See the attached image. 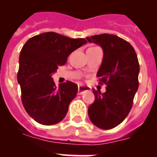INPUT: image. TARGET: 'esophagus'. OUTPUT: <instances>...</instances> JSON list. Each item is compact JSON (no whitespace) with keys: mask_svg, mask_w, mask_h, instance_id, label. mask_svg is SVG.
<instances>
[{"mask_svg":"<svg viewBox=\"0 0 157 157\" xmlns=\"http://www.w3.org/2000/svg\"><path fill=\"white\" fill-rule=\"evenodd\" d=\"M90 90V88L87 86H84L78 85V94H82L85 91Z\"/></svg>","mask_w":157,"mask_h":157,"instance_id":"esophagus-1","label":"esophagus"}]
</instances>
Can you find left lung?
<instances>
[{
  "label": "left lung",
  "mask_w": 157,
  "mask_h": 157,
  "mask_svg": "<svg viewBox=\"0 0 157 157\" xmlns=\"http://www.w3.org/2000/svg\"><path fill=\"white\" fill-rule=\"evenodd\" d=\"M86 39L103 49V60L97 76L99 84L107 86L103 94L93 90L95 100L89 107V117L98 127L109 130L125 120L132 108L139 84L138 56L128 41L114 34H98Z\"/></svg>",
  "instance_id": "8db88e82"
}]
</instances>
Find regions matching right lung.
<instances>
[{"label":"right lung","instance_id":"right-lung-1","mask_svg":"<svg viewBox=\"0 0 157 157\" xmlns=\"http://www.w3.org/2000/svg\"><path fill=\"white\" fill-rule=\"evenodd\" d=\"M86 43L84 38L73 39L46 32L32 37L22 48L17 75L22 102L29 116L40 124H56L66 116L78 86L67 81L57 87L52 75L66 63L73 51Z\"/></svg>","mask_w":157,"mask_h":157}]
</instances>
